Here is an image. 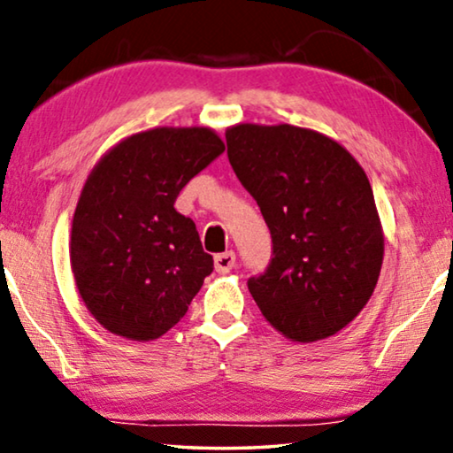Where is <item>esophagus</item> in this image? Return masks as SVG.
Listing matches in <instances>:
<instances>
[{
    "instance_id": "34e87169",
    "label": "esophagus",
    "mask_w": 453,
    "mask_h": 453,
    "mask_svg": "<svg viewBox=\"0 0 453 453\" xmlns=\"http://www.w3.org/2000/svg\"><path fill=\"white\" fill-rule=\"evenodd\" d=\"M233 268H234V253L233 251L219 253V256L214 257V270L219 272V274H228Z\"/></svg>"
}]
</instances>
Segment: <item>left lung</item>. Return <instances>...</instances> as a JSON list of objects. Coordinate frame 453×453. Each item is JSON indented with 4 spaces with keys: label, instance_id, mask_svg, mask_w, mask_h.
Instances as JSON below:
<instances>
[{
    "label": "left lung",
    "instance_id": "8db88e82",
    "mask_svg": "<svg viewBox=\"0 0 453 453\" xmlns=\"http://www.w3.org/2000/svg\"><path fill=\"white\" fill-rule=\"evenodd\" d=\"M234 175L272 234V262L247 280L272 327L295 342L342 330L373 295L383 231L363 166L313 129L239 123L226 129Z\"/></svg>",
    "mask_w": 453,
    "mask_h": 453
}]
</instances>
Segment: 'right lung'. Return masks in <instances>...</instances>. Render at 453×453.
I'll list each match as a JSON object with an SVG mask.
<instances>
[{
    "mask_svg": "<svg viewBox=\"0 0 453 453\" xmlns=\"http://www.w3.org/2000/svg\"><path fill=\"white\" fill-rule=\"evenodd\" d=\"M222 152L210 127H154L121 140L92 169L73 212L70 262L104 330L146 342L188 313L214 259L175 200Z\"/></svg>",
    "mask_w": 453,
    "mask_h": 453,
    "instance_id": "add662e5",
    "label": "right lung"
}]
</instances>
